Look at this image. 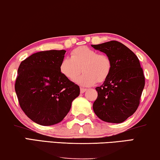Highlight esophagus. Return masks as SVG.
I'll list each match as a JSON object with an SVG mask.
<instances>
[{"instance_id":"obj_1","label":"esophagus","mask_w":160,"mask_h":160,"mask_svg":"<svg viewBox=\"0 0 160 160\" xmlns=\"http://www.w3.org/2000/svg\"><path fill=\"white\" fill-rule=\"evenodd\" d=\"M86 91H87V89H85V88H81V89H80V92L82 94L84 93Z\"/></svg>"}]
</instances>
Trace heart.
Listing matches in <instances>:
<instances>
[{
	"label": "heart",
	"mask_w": 160,
	"mask_h": 160,
	"mask_svg": "<svg viewBox=\"0 0 160 160\" xmlns=\"http://www.w3.org/2000/svg\"><path fill=\"white\" fill-rule=\"evenodd\" d=\"M83 73L74 80L76 84L89 87L104 82L110 76L112 62L108 55L98 53L87 46H81L72 50L71 58H65L59 66L60 72L64 77L72 80L81 72Z\"/></svg>",
	"instance_id": "obj_1"
}]
</instances>
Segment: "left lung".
Listing matches in <instances>:
<instances>
[{"instance_id": "obj_1", "label": "left lung", "mask_w": 160, "mask_h": 160, "mask_svg": "<svg viewBox=\"0 0 160 160\" xmlns=\"http://www.w3.org/2000/svg\"><path fill=\"white\" fill-rule=\"evenodd\" d=\"M105 53L112 62L108 78L97 87L98 96L94 112L105 122L120 123L133 114L140 103L145 78L139 60L131 50L118 41L92 45Z\"/></svg>"}]
</instances>
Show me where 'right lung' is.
I'll return each mask as SVG.
<instances>
[{
	"label": "right lung",
	"mask_w": 160,
	"mask_h": 160,
	"mask_svg": "<svg viewBox=\"0 0 160 160\" xmlns=\"http://www.w3.org/2000/svg\"><path fill=\"white\" fill-rule=\"evenodd\" d=\"M66 50L34 53L21 63L15 83L20 107L29 118L41 126L63 120L79 87L61 74L59 66Z\"/></svg>",
	"instance_id": "1"
}]
</instances>
